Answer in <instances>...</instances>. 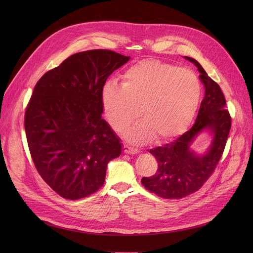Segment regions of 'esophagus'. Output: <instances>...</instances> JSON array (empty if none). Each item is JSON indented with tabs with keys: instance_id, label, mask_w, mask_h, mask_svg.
<instances>
[{
	"instance_id": "esophagus-1",
	"label": "esophagus",
	"mask_w": 253,
	"mask_h": 253,
	"mask_svg": "<svg viewBox=\"0 0 253 253\" xmlns=\"http://www.w3.org/2000/svg\"><path fill=\"white\" fill-rule=\"evenodd\" d=\"M123 152L125 154H129V155H134V154L138 153L137 150H135L133 148H130V147H128V145H124V147H123Z\"/></svg>"
}]
</instances>
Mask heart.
<instances>
[{
    "instance_id": "heart-1",
    "label": "heart",
    "mask_w": 253,
    "mask_h": 253,
    "mask_svg": "<svg viewBox=\"0 0 253 253\" xmlns=\"http://www.w3.org/2000/svg\"><path fill=\"white\" fill-rule=\"evenodd\" d=\"M200 97L194 73L152 59L127 69L121 85L109 82L101 90L102 109L115 131L122 132L139 112L142 119L125 132L134 144L153 136L162 141L180 134L191 123Z\"/></svg>"
}]
</instances>
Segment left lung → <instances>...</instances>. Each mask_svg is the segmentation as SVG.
<instances>
[{"instance_id":"left-lung-1","label":"left lung","mask_w":253,"mask_h":253,"mask_svg":"<svg viewBox=\"0 0 253 253\" xmlns=\"http://www.w3.org/2000/svg\"><path fill=\"white\" fill-rule=\"evenodd\" d=\"M184 58L194 63L200 73L199 77L205 88L204 99L189 131L173 141L150 150L158 161V170L155 175L141 179L145 189L165 199L187 197L202 187L220 160L231 129V117L219 85L196 59ZM204 130L211 133V143L205 153L197 154L190 145Z\"/></svg>"}]
</instances>
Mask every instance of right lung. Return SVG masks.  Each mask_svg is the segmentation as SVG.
<instances>
[{
  "mask_svg": "<svg viewBox=\"0 0 253 253\" xmlns=\"http://www.w3.org/2000/svg\"><path fill=\"white\" fill-rule=\"evenodd\" d=\"M129 59L111 50L79 52L36 84L24 116L26 139L39 174L64 199L98 191L106 166L122 153L101 117V90Z\"/></svg>",
  "mask_w": 253,
  "mask_h": 253,
  "instance_id": "right-lung-1",
  "label": "right lung"
}]
</instances>
